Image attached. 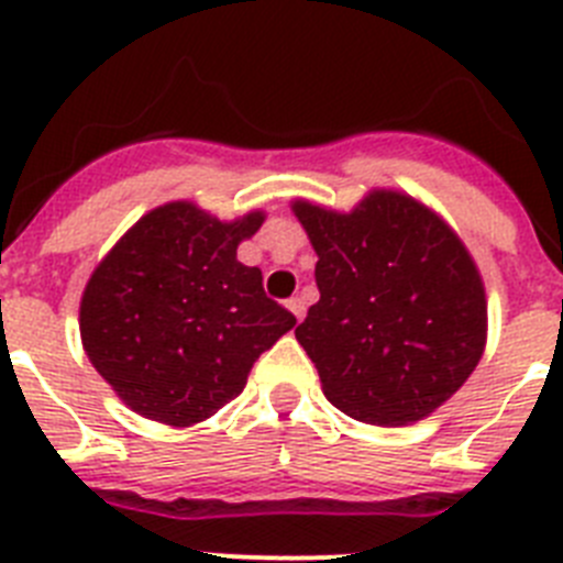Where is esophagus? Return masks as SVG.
Instances as JSON below:
<instances>
[{
	"label": "esophagus",
	"mask_w": 563,
	"mask_h": 563,
	"mask_svg": "<svg viewBox=\"0 0 563 563\" xmlns=\"http://www.w3.org/2000/svg\"><path fill=\"white\" fill-rule=\"evenodd\" d=\"M287 310H290L292 316H296L298 321H301V318H305V310H307V307H305V298H301V296L287 298Z\"/></svg>",
	"instance_id": "obj_1"
}]
</instances>
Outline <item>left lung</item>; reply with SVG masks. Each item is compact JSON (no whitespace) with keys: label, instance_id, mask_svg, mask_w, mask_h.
I'll list each match as a JSON object with an SVG mask.
<instances>
[{"label":"left lung","instance_id":"8db88e82","mask_svg":"<svg viewBox=\"0 0 563 563\" xmlns=\"http://www.w3.org/2000/svg\"><path fill=\"white\" fill-rule=\"evenodd\" d=\"M292 211L318 253L321 292L296 338L327 400L372 426L431 415L485 350V287L465 245L395 191H372L352 213Z\"/></svg>","mask_w":563,"mask_h":563}]
</instances>
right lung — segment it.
Instances as JSON below:
<instances>
[{"label":"right lung","instance_id":"1","mask_svg":"<svg viewBox=\"0 0 563 563\" xmlns=\"http://www.w3.org/2000/svg\"><path fill=\"white\" fill-rule=\"evenodd\" d=\"M265 222H220L191 202L146 213L96 267L81 298V341L129 409L191 426L242 395L253 363L296 316L267 298L236 247Z\"/></svg>","mask_w":563,"mask_h":563}]
</instances>
